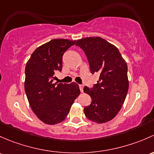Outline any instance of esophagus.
I'll use <instances>...</instances> for the list:
<instances>
[{"label":"esophagus","mask_w":154,"mask_h":154,"mask_svg":"<svg viewBox=\"0 0 154 154\" xmlns=\"http://www.w3.org/2000/svg\"><path fill=\"white\" fill-rule=\"evenodd\" d=\"M79 88H80V90H81V92H82V93H83V91H84V90H83V88H84V85H79Z\"/></svg>","instance_id":"34e87169"}]
</instances>
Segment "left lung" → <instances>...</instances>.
<instances>
[{"label":"left lung","mask_w":154,"mask_h":154,"mask_svg":"<svg viewBox=\"0 0 154 154\" xmlns=\"http://www.w3.org/2000/svg\"><path fill=\"white\" fill-rule=\"evenodd\" d=\"M75 45L85 52L91 73L100 75L93 88H84L92 99L84 112L90 121L107 122L119 112L128 93L127 63L115 46L100 37L79 39Z\"/></svg>","instance_id":"obj_1"}]
</instances>
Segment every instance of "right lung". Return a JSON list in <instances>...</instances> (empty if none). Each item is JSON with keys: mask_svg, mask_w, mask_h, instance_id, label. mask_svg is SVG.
I'll return each mask as SVG.
<instances>
[{"mask_svg": "<svg viewBox=\"0 0 154 154\" xmlns=\"http://www.w3.org/2000/svg\"><path fill=\"white\" fill-rule=\"evenodd\" d=\"M75 41L53 39L38 47L25 68L24 88L29 105L43 122L64 121L80 94L79 85L53 83L55 72L62 69V57Z\"/></svg>", "mask_w": 154, "mask_h": 154, "instance_id": "right-lung-1", "label": "right lung"}]
</instances>
